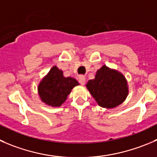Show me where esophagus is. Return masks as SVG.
<instances>
[{
  "instance_id": "1",
  "label": "esophagus",
  "mask_w": 157,
  "mask_h": 157,
  "mask_svg": "<svg viewBox=\"0 0 157 157\" xmlns=\"http://www.w3.org/2000/svg\"><path fill=\"white\" fill-rule=\"evenodd\" d=\"M85 81H86V78L83 75H80L79 77V82H80V84L82 85H84L85 84Z\"/></svg>"
}]
</instances>
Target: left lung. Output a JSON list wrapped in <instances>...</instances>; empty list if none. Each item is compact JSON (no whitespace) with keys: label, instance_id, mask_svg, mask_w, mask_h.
Wrapping results in <instances>:
<instances>
[{"label":"left lung","instance_id":"8db88e82","mask_svg":"<svg viewBox=\"0 0 157 157\" xmlns=\"http://www.w3.org/2000/svg\"><path fill=\"white\" fill-rule=\"evenodd\" d=\"M86 87L102 107L119 106L128 94L127 83L124 75L106 66L97 71L95 78L88 81Z\"/></svg>","mask_w":157,"mask_h":157}]
</instances>
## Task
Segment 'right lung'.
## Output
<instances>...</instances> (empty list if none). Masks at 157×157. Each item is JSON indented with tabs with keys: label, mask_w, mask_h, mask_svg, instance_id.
Returning a JSON list of instances; mask_svg holds the SVG:
<instances>
[{
	"label": "right lung",
	"mask_w": 157,
	"mask_h": 157,
	"mask_svg": "<svg viewBox=\"0 0 157 157\" xmlns=\"http://www.w3.org/2000/svg\"><path fill=\"white\" fill-rule=\"evenodd\" d=\"M79 83L72 77H64L63 71L53 67L38 86L42 101L52 106H60L66 100L71 90Z\"/></svg>",
	"instance_id": "right-lung-1"
}]
</instances>
